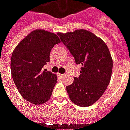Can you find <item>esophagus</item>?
I'll return each instance as SVG.
<instances>
[{
  "instance_id": "34e87169",
  "label": "esophagus",
  "mask_w": 130,
  "mask_h": 130,
  "mask_svg": "<svg viewBox=\"0 0 130 130\" xmlns=\"http://www.w3.org/2000/svg\"><path fill=\"white\" fill-rule=\"evenodd\" d=\"M58 76H60V77H61V78H62V77H64V76H65V74H58Z\"/></svg>"
}]
</instances>
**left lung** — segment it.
I'll use <instances>...</instances> for the list:
<instances>
[{"label": "left lung", "instance_id": "1", "mask_svg": "<svg viewBox=\"0 0 130 130\" xmlns=\"http://www.w3.org/2000/svg\"><path fill=\"white\" fill-rule=\"evenodd\" d=\"M76 64H81L79 78L66 87L70 100L77 106H88L101 98L111 80L113 60L108 46L101 38L84 29L58 32Z\"/></svg>", "mask_w": 130, "mask_h": 130}]
</instances>
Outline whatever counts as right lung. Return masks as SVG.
Here are the masks:
<instances>
[{"instance_id":"obj_1","label":"right lung","mask_w":130,"mask_h":130,"mask_svg":"<svg viewBox=\"0 0 130 130\" xmlns=\"http://www.w3.org/2000/svg\"><path fill=\"white\" fill-rule=\"evenodd\" d=\"M60 42L55 33L36 29L13 51L10 62L13 81L21 95L30 103L42 104L50 99L57 76L42 68L49 61L51 48Z\"/></svg>"}]
</instances>
